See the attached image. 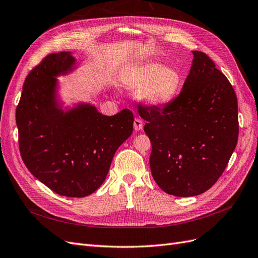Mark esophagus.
Returning a JSON list of instances; mask_svg holds the SVG:
<instances>
[{
  "label": "esophagus",
  "instance_id": "34e87169",
  "mask_svg": "<svg viewBox=\"0 0 258 258\" xmlns=\"http://www.w3.org/2000/svg\"><path fill=\"white\" fill-rule=\"evenodd\" d=\"M143 121H141L140 119H138V118H136L135 120H134V128H135V131L136 132H138V131H140L141 128H143Z\"/></svg>",
  "mask_w": 258,
  "mask_h": 258
}]
</instances>
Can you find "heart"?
Masks as SVG:
<instances>
[{"label":"heart","instance_id":"heart-1","mask_svg":"<svg viewBox=\"0 0 258 258\" xmlns=\"http://www.w3.org/2000/svg\"><path fill=\"white\" fill-rule=\"evenodd\" d=\"M121 81L128 90L139 92L143 101L153 107L171 103L182 86V76L171 66L146 62L132 66L122 75Z\"/></svg>","mask_w":258,"mask_h":258}]
</instances>
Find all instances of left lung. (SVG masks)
<instances>
[{
	"mask_svg": "<svg viewBox=\"0 0 258 258\" xmlns=\"http://www.w3.org/2000/svg\"><path fill=\"white\" fill-rule=\"evenodd\" d=\"M179 96L165 107L139 106L152 145V177L165 193L190 197L209 189L238 141V101L230 82L202 51Z\"/></svg>",
	"mask_w": 258,
	"mask_h": 258,
	"instance_id": "1",
	"label": "left lung"
}]
</instances>
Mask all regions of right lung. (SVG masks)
Wrapping results in <instances>:
<instances>
[{"label":"right lung","mask_w":258,"mask_h":258,"mask_svg":"<svg viewBox=\"0 0 258 258\" xmlns=\"http://www.w3.org/2000/svg\"><path fill=\"white\" fill-rule=\"evenodd\" d=\"M70 51L47 55L23 84L16 109L20 154L27 168L54 193L86 197L103 184L118 148L133 133L128 109L105 115L90 104L64 106L59 80L77 69Z\"/></svg>","instance_id":"1"}]
</instances>
